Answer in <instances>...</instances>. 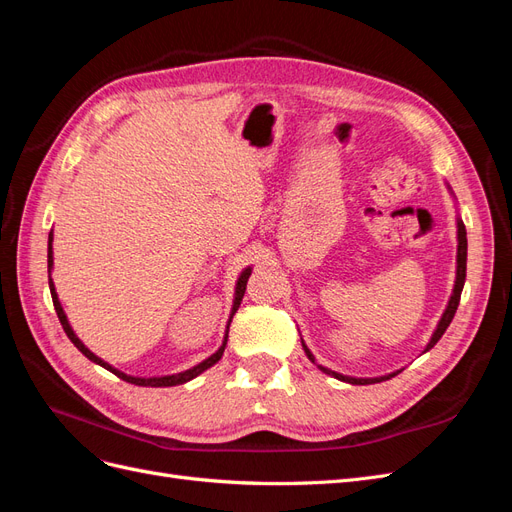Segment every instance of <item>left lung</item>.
<instances>
[{
	"mask_svg": "<svg viewBox=\"0 0 512 512\" xmlns=\"http://www.w3.org/2000/svg\"><path fill=\"white\" fill-rule=\"evenodd\" d=\"M457 226H459V235H457V239H459V245H457V282H455V290H453V297H451V301H448V307H446V312H444V316H442V320H440V324H438V329H436V333H433V337H431V342L427 344V350H431L433 346L438 344V339L444 335V331L448 329V324H451V320H453V316H455V312H457V305H459V299H461V290H463V282H466V260H468V237H466V226H463V222L459 220L457 222ZM303 348H305V354H307V359L314 363V354L309 352V348L303 344ZM320 367V365H318ZM324 374H329V376H335L337 380H344V382H350V384H374V382H382V380H389V378H393V376H397V374H391V376H384V378H348V376H342V374H335V371H331V369H324V367H320Z\"/></svg>",
	"mask_w": 512,
	"mask_h": 512,
	"instance_id": "obj_1",
	"label": "left lung"
}]
</instances>
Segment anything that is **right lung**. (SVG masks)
I'll use <instances>...</instances> for the list:
<instances>
[{
    "label": "right lung",
    "mask_w": 512,
    "mask_h": 512,
    "mask_svg": "<svg viewBox=\"0 0 512 512\" xmlns=\"http://www.w3.org/2000/svg\"><path fill=\"white\" fill-rule=\"evenodd\" d=\"M51 241H53V235H49V273H51V267H53V252H51ZM247 280H250V269H245L243 271V275L239 277V282H237V297H235V305H232V314L237 312V307L241 305V299H243V294H245V286H247ZM49 286H51V297H53V305H55V312H57V318H59V322H61V327H64V331H66V335L70 337V342L79 348L89 361H94V363H98V365H102L104 369H108V371H113V374L117 376V378H121V380H126V382H130V384H136V386H177V384H183V382H188V380H192V378H196L198 374H203L205 369H209V367H213L215 363H218L220 359H222V354H224V348H226V339H228V333H226V337H224V344H222V348L215 352V354H211L207 361H203L200 365H196V367H192V369H188V371H183V374H177V376H164V378H132V376H126V374H121V371H117V369H113L111 365L108 363H104L102 359H98V356L91 352L89 348H85L83 346V342L79 337L74 335V331L70 329V324H68V318H66V314H64V309H61V305H59V301H57V292H55V286H53V282H49ZM230 314V316H232Z\"/></svg>",
    "instance_id": "add662e5"
}]
</instances>
